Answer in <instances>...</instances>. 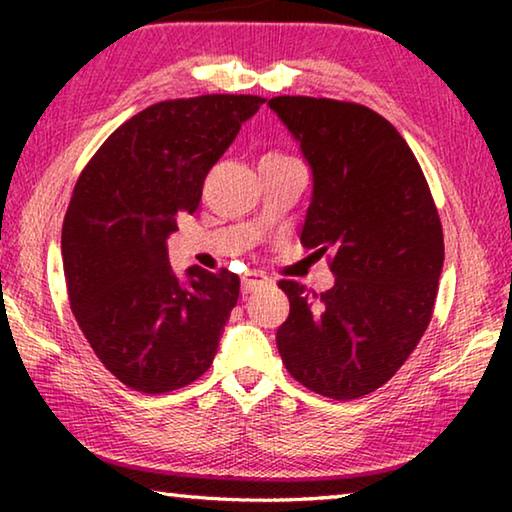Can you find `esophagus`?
Returning a JSON list of instances; mask_svg holds the SVG:
<instances>
[{
    "instance_id": "1",
    "label": "esophagus",
    "mask_w": 512,
    "mask_h": 512,
    "mask_svg": "<svg viewBox=\"0 0 512 512\" xmlns=\"http://www.w3.org/2000/svg\"><path fill=\"white\" fill-rule=\"evenodd\" d=\"M264 284H268V277L264 273H246L244 277H241V293L244 296H248V293H253L257 287H264Z\"/></svg>"
}]
</instances>
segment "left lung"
I'll list each match as a JSON object with an SVG mask.
<instances>
[{
	"mask_svg": "<svg viewBox=\"0 0 512 512\" xmlns=\"http://www.w3.org/2000/svg\"><path fill=\"white\" fill-rule=\"evenodd\" d=\"M311 169L300 241L325 255V293L282 280L291 302L277 329L284 366L332 400L384 386L427 329L443 273V228L415 155L393 124L359 103L268 101Z\"/></svg>",
	"mask_w": 512,
	"mask_h": 512,
	"instance_id": "obj_1",
	"label": "left lung"
}]
</instances>
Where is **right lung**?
<instances>
[{
	"mask_svg": "<svg viewBox=\"0 0 512 512\" xmlns=\"http://www.w3.org/2000/svg\"><path fill=\"white\" fill-rule=\"evenodd\" d=\"M262 103L250 94L155 103L103 142L74 187L60 239L69 305L99 361L133 391H176L212 366L239 277L201 266L178 275L167 239Z\"/></svg>",
	"mask_w": 512,
	"mask_h": 512,
	"instance_id": "right-lung-1",
	"label": "right lung"
}]
</instances>
